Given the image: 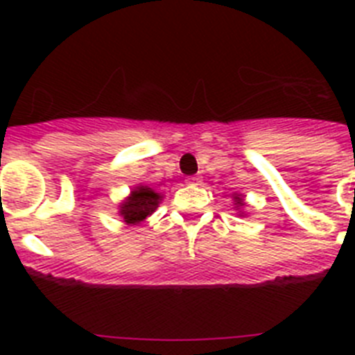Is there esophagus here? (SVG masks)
Instances as JSON below:
<instances>
[{
    "label": "esophagus",
    "mask_w": 355,
    "mask_h": 355,
    "mask_svg": "<svg viewBox=\"0 0 355 355\" xmlns=\"http://www.w3.org/2000/svg\"><path fill=\"white\" fill-rule=\"evenodd\" d=\"M187 183L199 184L200 183V178H199V175H190V178H188V180H187Z\"/></svg>",
    "instance_id": "1"
}]
</instances>
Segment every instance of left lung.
<instances>
[{
  "label": "left lung",
  "mask_w": 355,
  "mask_h": 355,
  "mask_svg": "<svg viewBox=\"0 0 355 355\" xmlns=\"http://www.w3.org/2000/svg\"><path fill=\"white\" fill-rule=\"evenodd\" d=\"M233 205H234V209L238 211V215L240 216H245V211H243V208H245V196H241V193L234 192L233 193Z\"/></svg>",
  "instance_id": "1"
}]
</instances>
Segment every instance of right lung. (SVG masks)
<instances>
[{"label": "right lung", "mask_w": 355, "mask_h": 355, "mask_svg": "<svg viewBox=\"0 0 355 355\" xmlns=\"http://www.w3.org/2000/svg\"><path fill=\"white\" fill-rule=\"evenodd\" d=\"M162 200V193L140 183L131 188L130 196L119 205V216L126 225H139L156 211Z\"/></svg>", "instance_id": "obj_1"}]
</instances>
